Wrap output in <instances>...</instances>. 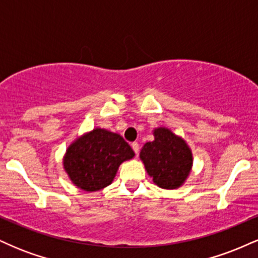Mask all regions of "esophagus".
I'll list each match as a JSON object with an SVG mask.
<instances>
[{"label": "esophagus", "mask_w": 258, "mask_h": 258, "mask_svg": "<svg viewBox=\"0 0 258 258\" xmlns=\"http://www.w3.org/2000/svg\"><path fill=\"white\" fill-rule=\"evenodd\" d=\"M131 147H132L133 152H135V153L138 155V153H139V144L137 143V142H135V143H132Z\"/></svg>", "instance_id": "esophagus-1"}]
</instances>
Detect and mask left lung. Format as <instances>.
Returning <instances> with one entry per match:
<instances>
[{"instance_id": "8db88e82", "label": "left lung", "mask_w": 258, "mask_h": 258, "mask_svg": "<svg viewBox=\"0 0 258 258\" xmlns=\"http://www.w3.org/2000/svg\"><path fill=\"white\" fill-rule=\"evenodd\" d=\"M153 135L154 141L144 144L139 158L156 185L164 189L179 188L193 166L190 148L166 127H158Z\"/></svg>"}]
</instances>
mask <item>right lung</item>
<instances>
[{
    "label": "right lung",
    "instance_id": "1",
    "mask_svg": "<svg viewBox=\"0 0 258 258\" xmlns=\"http://www.w3.org/2000/svg\"><path fill=\"white\" fill-rule=\"evenodd\" d=\"M133 156L135 152L120 135L94 128L70 144L63 165L78 188L97 191L111 184L120 165Z\"/></svg>",
    "mask_w": 258,
    "mask_h": 258
}]
</instances>
